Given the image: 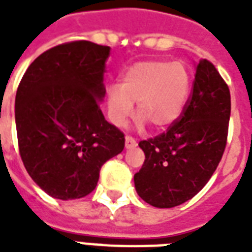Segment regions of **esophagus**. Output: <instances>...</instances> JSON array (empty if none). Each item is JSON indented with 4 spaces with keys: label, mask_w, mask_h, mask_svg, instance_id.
<instances>
[{
    "label": "esophagus",
    "mask_w": 252,
    "mask_h": 252,
    "mask_svg": "<svg viewBox=\"0 0 252 252\" xmlns=\"http://www.w3.org/2000/svg\"><path fill=\"white\" fill-rule=\"evenodd\" d=\"M136 145H137L136 140H134L132 136H128V134H126V149H132V148H134Z\"/></svg>",
    "instance_id": "obj_1"
}]
</instances>
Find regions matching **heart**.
Returning <instances> with one entry per match:
<instances>
[{
  "mask_svg": "<svg viewBox=\"0 0 252 252\" xmlns=\"http://www.w3.org/2000/svg\"><path fill=\"white\" fill-rule=\"evenodd\" d=\"M189 91V74L182 63L141 61L123 76L122 85L107 89V107L114 124L123 126L137 102L140 122L154 130L171 126L179 118Z\"/></svg>",
  "mask_w": 252,
  "mask_h": 252,
  "instance_id": "heart-1",
  "label": "heart"
}]
</instances>
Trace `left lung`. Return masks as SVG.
I'll return each mask as SVG.
<instances>
[{
  "instance_id": "8db88e82",
  "label": "left lung",
  "mask_w": 252,
  "mask_h": 252,
  "mask_svg": "<svg viewBox=\"0 0 252 252\" xmlns=\"http://www.w3.org/2000/svg\"><path fill=\"white\" fill-rule=\"evenodd\" d=\"M230 110L229 86L215 65L201 59L179 118L166 132L138 142L145 161L134 186L145 203L178 207L203 189L226 148Z\"/></svg>"
}]
</instances>
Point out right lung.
I'll return each instance as SVG.
<instances>
[{"mask_svg":"<svg viewBox=\"0 0 252 252\" xmlns=\"http://www.w3.org/2000/svg\"><path fill=\"white\" fill-rule=\"evenodd\" d=\"M108 55L110 47L87 40L59 44L33 60L18 86L22 162L55 199L89 195L102 166L124 149V133L107 122L99 104Z\"/></svg>","mask_w":252,"mask_h":252,"instance_id":"add662e5","label":"right lung"}]
</instances>
